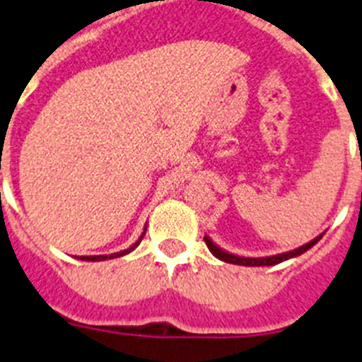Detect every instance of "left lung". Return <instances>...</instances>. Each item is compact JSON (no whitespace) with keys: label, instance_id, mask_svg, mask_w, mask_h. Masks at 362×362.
<instances>
[{"label":"left lung","instance_id":"left-lung-1","mask_svg":"<svg viewBox=\"0 0 362 362\" xmlns=\"http://www.w3.org/2000/svg\"><path fill=\"white\" fill-rule=\"evenodd\" d=\"M322 235H325V232L319 233L317 238L312 239V241L306 243V245L299 246V248H293V250H290V252H283V254L267 255V257H243V255L226 252V250H223L221 246H217L216 243L210 239V235H204V243H206V246H209V250L212 252L217 259L225 261V263L239 264V267H274V264H279V263H283V261H288V259L305 254V252L310 250V248H312V246L315 245V243H317Z\"/></svg>","mask_w":362,"mask_h":362}]
</instances>
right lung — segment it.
Instances as JSON below:
<instances>
[{
    "label": "right lung",
    "instance_id": "right-lung-1",
    "mask_svg": "<svg viewBox=\"0 0 362 362\" xmlns=\"http://www.w3.org/2000/svg\"><path fill=\"white\" fill-rule=\"evenodd\" d=\"M145 232H146V228L143 230L141 238L137 239V241L134 243V245L130 246V248H127V250L116 252V254H110V255H79L78 259H81V261H92V263H94V261H105V259H116V257H121V255H127V254H130V252H132V250H136V246L139 245V243H141V239H143V235H145Z\"/></svg>",
    "mask_w": 362,
    "mask_h": 362
}]
</instances>
